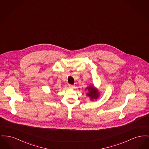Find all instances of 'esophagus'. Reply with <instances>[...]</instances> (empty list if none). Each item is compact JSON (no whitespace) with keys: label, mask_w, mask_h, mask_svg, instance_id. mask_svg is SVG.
Wrapping results in <instances>:
<instances>
[{"label":"esophagus","mask_w":149,"mask_h":149,"mask_svg":"<svg viewBox=\"0 0 149 149\" xmlns=\"http://www.w3.org/2000/svg\"><path fill=\"white\" fill-rule=\"evenodd\" d=\"M75 85H70V84H69V88H70V89H74V88H75Z\"/></svg>","instance_id":"esophagus-1"}]
</instances>
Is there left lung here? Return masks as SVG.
<instances>
[{
	"label": "left lung",
	"mask_w": 149,
	"mask_h": 149,
	"mask_svg": "<svg viewBox=\"0 0 149 149\" xmlns=\"http://www.w3.org/2000/svg\"><path fill=\"white\" fill-rule=\"evenodd\" d=\"M86 90L88 91L86 95L90 98L91 100L93 101L94 100H97L100 97L99 90L97 88H95L94 85H91L86 87L85 91Z\"/></svg>",
	"instance_id": "obj_1"
}]
</instances>
